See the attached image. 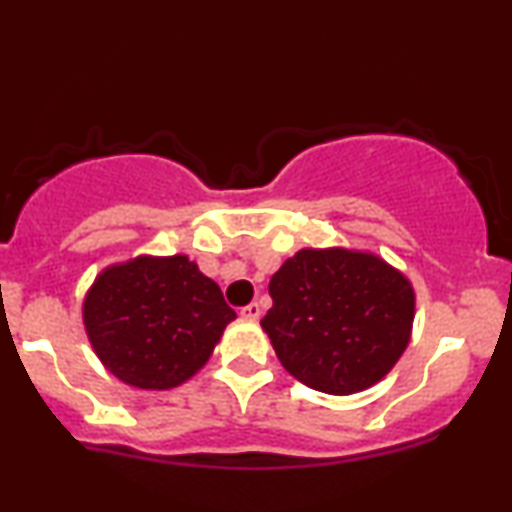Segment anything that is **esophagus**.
<instances>
[{"mask_svg": "<svg viewBox=\"0 0 512 512\" xmlns=\"http://www.w3.org/2000/svg\"><path fill=\"white\" fill-rule=\"evenodd\" d=\"M240 315H243L245 319H260L262 317V307H260V303H250V305H245L243 310H240Z\"/></svg>", "mask_w": 512, "mask_h": 512, "instance_id": "1", "label": "esophagus"}]
</instances>
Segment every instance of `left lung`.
<instances>
[{
    "label": "left lung",
    "mask_w": 512,
    "mask_h": 512,
    "mask_svg": "<svg viewBox=\"0 0 512 512\" xmlns=\"http://www.w3.org/2000/svg\"><path fill=\"white\" fill-rule=\"evenodd\" d=\"M262 329L281 365L310 389L350 396L400 360L415 319L412 283L372 252L305 248L269 281Z\"/></svg>",
    "instance_id": "8db88e82"
}]
</instances>
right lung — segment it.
<instances>
[{
  "mask_svg": "<svg viewBox=\"0 0 512 512\" xmlns=\"http://www.w3.org/2000/svg\"><path fill=\"white\" fill-rule=\"evenodd\" d=\"M236 312L186 255L102 269L83 300V324L102 365L123 384L166 391L193 377Z\"/></svg>",
  "mask_w": 512,
  "mask_h": 512,
  "instance_id": "add662e5",
  "label": "right lung"
}]
</instances>
